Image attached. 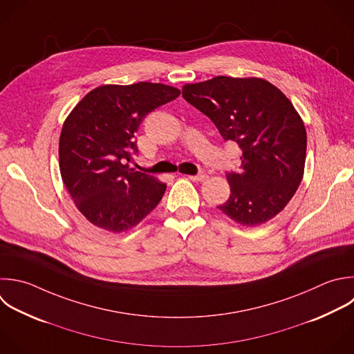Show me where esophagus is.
Instances as JSON below:
<instances>
[{
	"mask_svg": "<svg viewBox=\"0 0 354 354\" xmlns=\"http://www.w3.org/2000/svg\"><path fill=\"white\" fill-rule=\"evenodd\" d=\"M188 178L195 181V183H201V181H205L207 178V176L205 173H199V174H195V176H188Z\"/></svg>",
	"mask_w": 354,
	"mask_h": 354,
	"instance_id": "obj_1",
	"label": "esophagus"
}]
</instances>
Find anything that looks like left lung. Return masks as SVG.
Masks as SVG:
<instances>
[{
	"label": "left lung",
	"mask_w": 354,
	"mask_h": 354,
	"mask_svg": "<svg viewBox=\"0 0 354 354\" xmlns=\"http://www.w3.org/2000/svg\"><path fill=\"white\" fill-rule=\"evenodd\" d=\"M183 97L242 149L241 171L227 173L230 198L217 207L248 227L277 216L304 171L306 129L292 102L257 77L217 76L185 84Z\"/></svg>",
	"instance_id": "8db88e82"
}]
</instances>
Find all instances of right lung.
I'll return each mask as SVG.
<instances>
[{"instance_id":"right-lung-1","label":"right lung","mask_w":354,"mask_h":354,"mask_svg":"<svg viewBox=\"0 0 354 354\" xmlns=\"http://www.w3.org/2000/svg\"><path fill=\"white\" fill-rule=\"evenodd\" d=\"M180 90L160 83L101 86L66 118L59 138L64 184L82 214L94 225L122 232L136 227L160 202L166 184L130 169L136 133L153 109Z\"/></svg>"}]
</instances>
